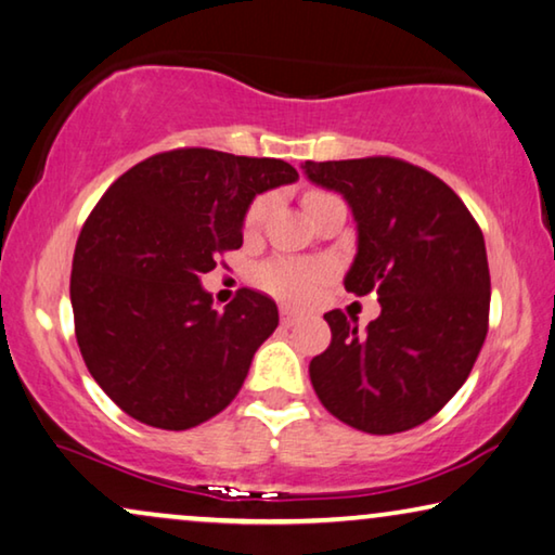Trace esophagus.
<instances>
[{
    "mask_svg": "<svg viewBox=\"0 0 555 555\" xmlns=\"http://www.w3.org/2000/svg\"><path fill=\"white\" fill-rule=\"evenodd\" d=\"M297 320H300V314L295 310H289V307H280V322H283L285 327H293Z\"/></svg>",
    "mask_w": 555,
    "mask_h": 555,
    "instance_id": "obj_1",
    "label": "esophagus"
}]
</instances>
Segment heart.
<instances>
[{
  "label": "heart",
  "mask_w": 555,
  "mask_h": 555,
  "mask_svg": "<svg viewBox=\"0 0 555 555\" xmlns=\"http://www.w3.org/2000/svg\"><path fill=\"white\" fill-rule=\"evenodd\" d=\"M322 198H330L327 193L312 191L305 195V206L318 203ZM270 208V195H258L250 203L248 212H245V225L255 228L266 218ZM335 275V268L327 260H295V258H272L262 266L255 268V283L266 289L272 297L293 302V305H307L318 297L320 287Z\"/></svg>",
  "instance_id": "b5f03b06"
}]
</instances>
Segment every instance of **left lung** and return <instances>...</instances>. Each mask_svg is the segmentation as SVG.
<instances>
[{"instance_id":"1","label":"left lung","mask_w":555,"mask_h":555,"mask_svg":"<svg viewBox=\"0 0 555 555\" xmlns=\"http://www.w3.org/2000/svg\"><path fill=\"white\" fill-rule=\"evenodd\" d=\"M357 220L347 293L379 297L357 332L343 310L325 314L332 343L310 379L332 416L366 434H397L431 420L479 357L489 332L491 278L479 223L429 170L402 158L305 160Z\"/></svg>"}]
</instances>
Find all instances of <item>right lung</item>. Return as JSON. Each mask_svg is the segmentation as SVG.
I'll use <instances>...</instances> for the list:
<instances>
[{"mask_svg": "<svg viewBox=\"0 0 555 555\" xmlns=\"http://www.w3.org/2000/svg\"><path fill=\"white\" fill-rule=\"evenodd\" d=\"M293 181L280 158L176 149L101 195L74 250V332L91 377L135 422L191 429L241 391L278 307L243 287L212 310L201 275L241 248L255 195Z\"/></svg>", "mask_w": 555, "mask_h": 555, "instance_id": "obj_1", "label": "right lung"}]
</instances>
